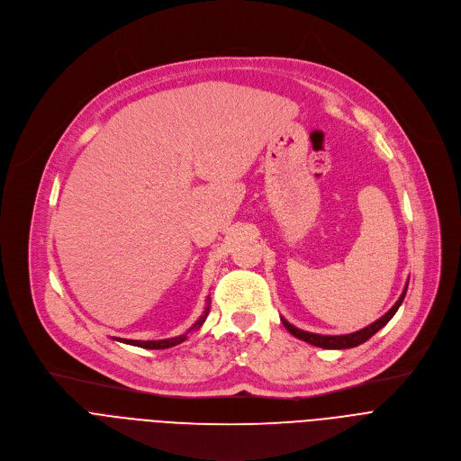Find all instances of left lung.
<instances>
[{"label": "left lung", "instance_id": "8db88e82", "mask_svg": "<svg viewBox=\"0 0 461 461\" xmlns=\"http://www.w3.org/2000/svg\"><path fill=\"white\" fill-rule=\"evenodd\" d=\"M407 288H409V283L402 294V297L396 301V304H393L383 317H379L377 321H374L372 324L361 328V330L354 332V334H345V336H321V334H312V332H304V330H299V328H295L294 324H290L286 319H283V324L286 330L295 336L297 339L301 341H306L313 347H319V348H328V350H343V348H354L365 341H368L377 330H381V328L393 317V313L398 312V308L402 306L403 299H405V294H407Z\"/></svg>", "mask_w": 461, "mask_h": 461}]
</instances>
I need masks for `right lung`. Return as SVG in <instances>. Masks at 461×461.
Here are the masks:
<instances>
[{
    "instance_id": "right-lung-1",
    "label": "right lung",
    "mask_w": 461,
    "mask_h": 461,
    "mask_svg": "<svg viewBox=\"0 0 461 461\" xmlns=\"http://www.w3.org/2000/svg\"><path fill=\"white\" fill-rule=\"evenodd\" d=\"M208 312H210V303H208L204 313L201 315V319L196 321V322L189 328L187 332L196 330V328H201L203 322H204L206 317H208ZM187 332L182 334V336H176V338H171V339H160V341H135V339H120V338H114V339L120 341V343H125V345H133V347H140V348H148V350H162V348H171V347L180 345L182 341H185V339H187Z\"/></svg>"
}]
</instances>
